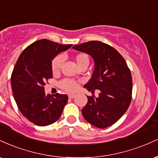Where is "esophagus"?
<instances>
[{
    "instance_id": "1",
    "label": "esophagus",
    "mask_w": 158,
    "mask_h": 158,
    "mask_svg": "<svg viewBox=\"0 0 158 158\" xmlns=\"http://www.w3.org/2000/svg\"><path fill=\"white\" fill-rule=\"evenodd\" d=\"M68 97L69 99H73V98L75 97V94H68Z\"/></svg>"
}]
</instances>
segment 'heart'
I'll return each instance as SVG.
<instances>
[{"instance_id": "heart-1", "label": "heart", "mask_w": 158, "mask_h": 158, "mask_svg": "<svg viewBox=\"0 0 158 158\" xmlns=\"http://www.w3.org/2000/svg\"><path fill=\"white\" fill-rule=\"evenodd\" d=\"M74 60L78 65L79 68L82 66H88L89 64V59L88 56L85 53L80 52L78 53L74 57ZM63 64V57L61 56H58L53 59L52 61L51 68L52 71L54 74H57L60 71L61 66ZM59 86L61 89L66 90L68 92H73L77 89V82L76 81L72 80V79H64L61 80L59 83Z\"/></svg>"}]
</instances>
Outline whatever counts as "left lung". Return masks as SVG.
<instances>
[{"instance_id":"left-lung-1","label":"left lung","mask_w":158,"mask_h":158,"mask_svg":"<svg viewBox=\"0 0 158 158\" xmlns=\"http://www.w3.org/2000/svg\"><path fill=\"white\" fill-rule=\"evenodd\" d=\"M73 48L91 56L94 61L93 75L84 88L91 93L96 89L100 91L98 97H87L82 116L97 128L112 126L126 113L131 101V73L124 58L111 46L99 41L74 45Z\"/></svg>"}]
</instances>
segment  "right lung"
Wrapping results in <instances>:
<instances>
[{"label": "right lung", "mask_w": 158, "mask_h": 158, "mask_svg": "<svg viewBox=\"0 0 158 158\" xmlns=\"http://www.w3.org/2000/svg\"><path fill=\"white\" fill-rule=\"evenodd\" d=\"M71 46L39 40L25 48L16 62L11 77L14 99L21 113L36 126L57 121L68 102L66 94L46 95L44 86L52 78V59Z\"/></svg>", "instance_id": "right-lung-1"}]
</instances>
